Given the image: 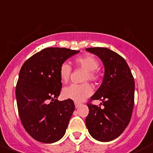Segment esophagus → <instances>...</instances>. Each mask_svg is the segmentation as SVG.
Instances as JSON below:
<instances>
[{
  "label": "esophagus",
  "instance_id": "obj_1",
  "mask_svg": "<svg viewBox=\"0 0 153 153\" xmlns=\"http://www.w3.org/2000/svg\"><path fill=\"white\" fill-rule=\"evenodd\" d=\"M79 106H80V104H79V103L75 102V107H76V108H79Z\"/></svg>",
  "mask_w": 153,
  "mask_h": 153
}]
</instances>
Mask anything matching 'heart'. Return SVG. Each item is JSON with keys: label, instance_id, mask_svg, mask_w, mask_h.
<instances>
[{"label": "heart", "instance_id": "obj_1", "mask_svg": "<svg viewBox=\"0 0 153 153\" xmlns=\"http://www.w3.org/2000/svg\"><path fill=\"white\" fill-rule=\"evenodd\" d=\"M76 66L86 70L84 80L97 81L100 77L97 69L99 67L98 60L91 55H85L75 59ZM71 66L67 62H63L59 67V76L63 83H66L71 75ZM93 93L92 87L89 83L83 84H71L65 87L62 91L64 97L74 100L75 102H81L91 96Z\"/></svg>", "mask_w": 153, "mask_h": 153}]
</instances>
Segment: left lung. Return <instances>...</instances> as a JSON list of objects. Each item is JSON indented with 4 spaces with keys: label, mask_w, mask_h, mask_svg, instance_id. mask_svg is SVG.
I'll use <instances>...</instances> for the list:
<instances>
[{
    "label": "left lung",
    "mask_w": 153,
    "mask_h": 153,
    "mask_svg": "<svg viewBox=\"0 0 153 153\" xmlns=\"http://www.w3.org/2000/svg\"><path fill=\"white\" fill-rule=\"evenodd\" d=\"M104 66L103 82L90 100H101L104 108L87 103L89 114L86 125L91 136L100 142H110L119 136L131 120L134 108L135 81L123 57L108 48H87Z\"/></svg>",
    "instance_id": "left-lung-1"
}]
</instances>
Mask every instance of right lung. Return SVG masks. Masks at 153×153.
Here are the masks:
<instances>
[{
    "mask_svg": "<svg viewBox=\"0 0 153 153\" xmlns=\"http://www.w3.org/2000/svg\"><path fill=\"white\" fill-rule=\"evenodd\" d=\"M79 51L50 47L36 53L22 66L16 85L18 114L34 139L53 143L65 135L75 109L73 100L59 101L61 64Z\"/></svg>",
    "mask_w": 153,
    "mask_h": 153,
    "instance_id": "right-lung-1",
    "label": "right lung"
}]
</instances>
